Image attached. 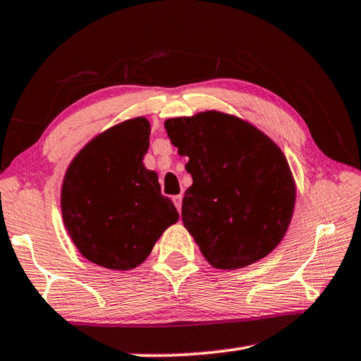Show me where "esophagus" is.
I'll use <instances>...</instances> for the list:
<instances>
[{"mask_svg": "<svg viewBox=\"0 0 361 361\" xmlns=\"http://www.w3.org/2000/svg\"><path fill=\"white\" fill-rule=\"evenodd\" d=\"M172 200H173V204H175V207H176V210H181V202H183V197L181 195L178 194V195H173L172 197Z\"/></svg>", "mask_w": 361, "mask_h": 361, "instance_id": "34e87169", "label": "esophagus"}]
</instances>
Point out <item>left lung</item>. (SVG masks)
Instances as JSON below:
<instances>
[{
	"label": "left lung",
	"mask_w": 361,
	"mask_h": 361,
	"mask_svg": "<svg viewBox=\"0 0 361 361\" xmlns=\"http://www.w3.org/2000/svg\"><path fill=\"white\" fill-rule=\"evenodd\" d=\"M192 176L181 218L205 259L240 269L283 239L295 209V183L279 146L248 122L218 111L166 121Z\"/></svg>",
	"instance_id": "obj_1"
}]
</instances>
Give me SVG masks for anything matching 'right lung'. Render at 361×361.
<instances>
[{"label":"right lung","mask_w":361,"mask_h":361,"mask_svg":"<svg viewBox=\"0 0 361 361\" xmlns=\"http://www.w3.org/2000/svg\"><path fill=\"white\" fill-rule=\"evenodd\" d=\"M149 122L137 118L100 133L73 159L62 188V215L79 252L116 271L137 267L178 212L143 166Z\"/></svg>","instance_id":"obj_1"}]
</instances>
